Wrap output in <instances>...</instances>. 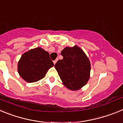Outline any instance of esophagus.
I'll list each match as a JSON object with an SVG mask.
<instances>
[{
    "label": "esophagus",
    "instance_id": "34e87169",
    "mask_svg": "<svg viewBox=\"0 0 123 123\" xmlns=\"http://www.w3.org/2000/svg\"><path fill=\"white\" fill-rule=\"evenodd\" d=\"M57 60H58V59H56V60H54V65H55V64L56 63V62H57Z\"/></svg>",
    "mask_w": 123,
    "mask_h": 123
}]
</instances>
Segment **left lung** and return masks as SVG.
Returning <instances> with one entry per match:
<instances>
[{
	"label": "left lung",
	"instance_id": "1",
	"mask_svg": "<svg viewBox=\"0 0 123 123\" xmlns=\"http://www.w3.org/2000/svg\"><path fill=\"white\" fill-rule=\"evenodd\" d=\"M63 58L59 60L55 68L63 85L68 89L78 91L87 83L90 78L91 63L78 45L66 47L61 52Z\"/></svg>",
	"mask_w": 123,
	"mask_h": 123
}]
</instances>
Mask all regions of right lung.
I'll return each mask as SVG.
<instances>
[{"mask_svg":"<svg viewBox=\"0 0 123 123\" xmlns=\"http://www.w3.org/2000/svg\"><path fill=\"white\" fill-rule=\"evenodd\" d=\"M54 65L49 53L41 47H36L21 55L18 63V72L27 82H34L44 78Z\"/></svg>","mask_w":123,"mask_h":123,"instance_id":"obj_1","label":"right lung"}]
</instances>
